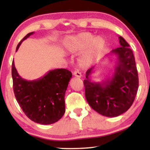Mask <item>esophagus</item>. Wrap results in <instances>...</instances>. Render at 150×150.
Instances as JSON below:
<instances>
[{
    "mask_svg": "<svg viewBox=\"0 0 150 150\" xmlns=\"http://www.w3.org/2000/svg\"><path fill=\"white\" fill-rule=\"evenodd\" d=\"M73 74L76 77H79V78H81L82 77V74L80 72L79 69H75L74 71L73 72Z\"/></svg>",
    "mask_w": 150,
    "mask_h": 150,
    "instance_id": "1",
    "label": "esophagus"
}]
</instances>
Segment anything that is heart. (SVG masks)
Segmentation results:
<instances>
[{"mask_svg":"<svg viewBox=\"0 0 150 150\" xmlns=\"http://www.w3.org/2000/svg\"><path fill=\"white\" fill-rule=\"evenodd\" d=\"M64 43L65 48L71 53L81 52L86 48L79 59V64L82 67H89L93 59L103 52L107 44L103 36L94 37L88 32L68 37L65 39Z\"/></svg>","mask_w":150,"mask_h":150,"instance_id":"1","label":"heart"}]
</instances>
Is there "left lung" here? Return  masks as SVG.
<instances>
[{"label": "left lung", "mask_w": 150, "mask_h": 150, "mask_svg": "<svg viewBox=\"0 0 150 150\" xmlns=\"http://www.w3.org/2000/svg\"><path fill=\"white\" fill-rule=\"evenodd\" d=\"M120 47L112 50L117 62L113 74L102 82L90 79L96 66L88 69L84 80L85 97L90 106L98 113L113 117L127 111L133 103L139 87L138 71L129 44L119 37ZM106 57H107L106 55Z\"/></svg>", "instance_id": "obj_1"}]
</instances>
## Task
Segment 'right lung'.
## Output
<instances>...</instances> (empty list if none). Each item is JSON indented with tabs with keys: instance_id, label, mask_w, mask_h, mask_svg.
I'll return each mask as SVG.
<instances>
[{
	"instance_id": "obj_1",
	"label": "right lung",
	"mask_w": 150,
	"mask_h": 150,
	"mask_svg": "<svg viewBox=\"0 0 150 150\" xmlns=\"http://www.w3.org/2000/svg\"><path fill=\"white\" fill-rule=\"evenodd\" d=\"M34 33H29L18 44ZM13 88L18 103L24 114L34 122L52 124L65 113V93L72 74L66 69H55L34 81H26L18 74L14 61L11 69Z\"/></svg>"
}]
</instances>
